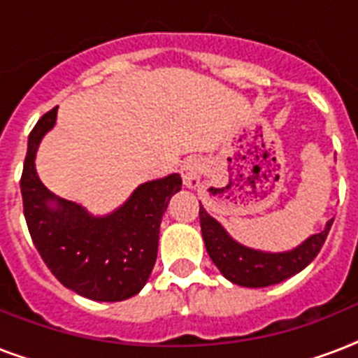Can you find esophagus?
Returning a JSON list of instances; mask_svg holds the SVG:
<instances>
[{"label":"esophagus","instance_id":"34e87169","mask_svg":"<svg viewBox=\"0 0 358 358\" xmlns=\"http://www.w3.org/2000/svg\"><path fill=\"white\" fill-rule=\"evenodd\" d=\"M180 174H182V180H184L185 187L189 189H196L201 185V174H202V163L195 157H189L185 159L182 165H180Z\"/></svg>","mask_w":358,"mask_h":358}]
</instances>
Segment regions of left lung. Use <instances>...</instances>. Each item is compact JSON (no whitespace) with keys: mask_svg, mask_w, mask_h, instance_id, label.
<instances>
[{"mask_svg":"<svg viewBox=\"0 0 358 358\" xmlns=\"http://www.w3.org/2000/svg\"><path fill=\"white\" fill-rule=\"evenodd\" d=\"M199 217H201L202 239L212 262L223 273L224 278L245 288H266L303 271L322 250L334 221V219L327 221L322 232L306 238L295 249L284 252H267L238 243L224 230L223 224L202 208V204Z\"/></svg>","mask_w":358,"mask_h":358,"instance_id":"8db88e82","label":"left lung"}]
</instances>
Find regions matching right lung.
Listing matches in <instances>:
<instances>
[{"label":"right lung","mask_w":358,"mask_h":358,"mask_svg":"<svg viewBox=\"0 0 358 358\" xmlns=\"http://www.w3.org/2000/svg\"><path fill=\"white\" fill-rule=\"evenodd\" d=\"M48 111L27 141L20 189L24 215L38 255L59 282L92 301L129 299L139 294L156 264L159 224L169 201L182 189L180 174L141 184L108 215H92L42 184L35 157L42 137L55 126Z\"/></svg>","instance_id":"1"}]
</instances>
